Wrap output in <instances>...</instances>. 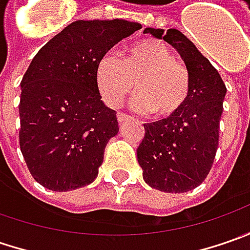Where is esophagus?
<instances>
[{
    "label": "esophagus",
    "mask_w": 250,
    "mask_h": 250,
    "mask_svg": "<svg viewBox=\"0 0 250 250\" xmlns=\"http://www.w3.org/2000/svg\"><path fill=\"white\" fill-rule=\"evenodd\" d=\"M129 118V115H126V114H124V112H118V114H117V120H118L120 124L121 122H124V121H128Z\"/></svg>",
    "instance_id": "obj_1"
}]
</instances>
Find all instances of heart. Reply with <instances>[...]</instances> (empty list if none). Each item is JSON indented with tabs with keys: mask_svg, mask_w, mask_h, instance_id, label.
Wrapping results in <instances>:
<instances>
[{
	"mask_svg": "<svg viewBox=\"0 0 250 250\" xmlns=\"http://www.w3.org/2000/svg\"><path fill=\"white\" fill-rule=\"evenodd\" d=\"M96 84L108 107H118L133 90V105L154 120H167L181 110L190 93L188 69L174 60L168 45L146 39L130 45L122 60L105 54L96 66Z\"/></svg>",
	"mask_w": 250,
	"mask_h": 250,
	"instance_id": "obj_1",
	"label": "heart"
}]
</instances>
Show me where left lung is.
Returning <instances> with one entry per match:
<instances>
[{"mask_svg":"<svg viewBox=\"0 0 250 250\" xmlns=\"http://www.w3.org/2000/svg\"><path fill=\"white\" fill-rule=\"evenodd\" d=\"M145 33L163 39L179 53L189 72L190 93L174 117L145 124L138 163L150 187L182 193L199 187L211 169L227 87L216 68L179 30L164 33L146 27Z\"/></svg>","mask_w":250,"mask_h":250,"instance_id":"left-lung-1","label":"left lung"}]
</instances>
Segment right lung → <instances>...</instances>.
<instances>
[{
  "label": "right lung",
  "instance_id": "1",
  "mask_svg": "<svg viewBox=\"0 0 250 250\" xmlns=\"http://www.w3.org/2000/svg\"><path fill=\"white\" fill-rule=\"evenodd\" d=\"M139 29L124 19L76 21L34 55L21 82L19 145L44 188L65 192L97 178L105 146L120 128L117 112L101 101L96 66Z\"/></svg>",
  "mask_w": 250,
  "mask_h": 250
}]
</instances>
